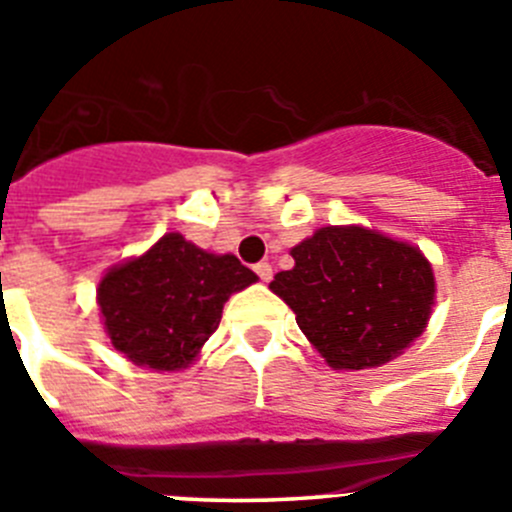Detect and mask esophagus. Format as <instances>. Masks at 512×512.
I'll return each instance as SVG.
<instances>
[{"mask_svg":"<svg viewBox=\"0 0 512 512\" xmlns=\"http://www.w3.org/2000/svg\"><path fill=\"white\" fill-rule=\"evenodd\" d=\"M253 271H256V274H259L261 282H269L271 274H274V271H271V264H266V261H259V264L253 266Z\"/></svg>","mask_w":512,"mask_h":512,"instance_id":"obj_1","label":"esophagus"}]
</instances>
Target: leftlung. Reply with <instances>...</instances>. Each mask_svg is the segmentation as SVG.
<instances>
[{
	"instance_id": "left-lung-1",
	"label": "left lung",
	"mask_w": 512,
	"mask_h": 512,
	"mask_svg": "<svg viewBox=\"0 0 512 512\" xmlns=\"http://www.w3.org/2000/svg\"><path fill=\"white\" fill-rule=\"evenodd\" d=\"M269 284L333 369L395 359L423 333L436 282L418 248L364 228H320Z\"/></svg>"
}]
</instances>
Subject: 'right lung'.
I'll list each match as a JSON object with an SVG mask.
<instances>
[{
    "mask_svg": "<svg viewBox=\"0 0 512 512\" xmlns=\"http://www.w3.org/2000/svg\"><path fill=\"white\" fill-rule=\"evenodd\" d=\"M253 282L256 274L230 253L215 256L169 233L146 256L107 271L97 300L117 351L174 372L215 333L228 297Z\"/></svg>",
    "mask_w": 512,
    "mask_h": 512,
    "instance_id": "right-lung-1",
    "label": "right lung"
}]
</instances>
